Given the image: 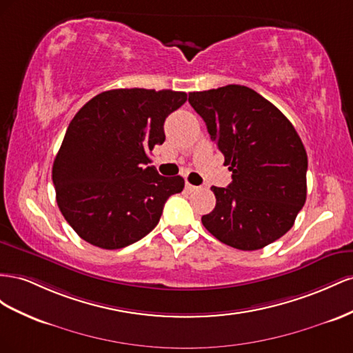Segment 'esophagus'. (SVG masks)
Instances as JSON below:
<instances>
[{
	"instance_id": "1",
	"label": "esophagus",
	"mask_w": 353,
	"mask_h": 353,
	"mask_svg": "<svg viewBox=\"0 0 353 353\" xmlns=\"http://www.w3.org/2000/svg\"><path fill=\"white\" fill-rule=\"evenodd\" d=\"M185 189L188 190V192H195V190L201 189V186H195V185H190V183H188V182H186V185H185Z\"/></svg>"
}]
</instances>
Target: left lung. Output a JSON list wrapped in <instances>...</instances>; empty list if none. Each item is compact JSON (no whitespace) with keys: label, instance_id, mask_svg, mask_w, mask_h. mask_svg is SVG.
I'll list each match as a JSON object with an SVG mask.
<instances>
[{"label":"left lung","instance_id":"obj_1","mask_svg":"<svg viewBox=\"0 0 353 353\" xmlns=\"http://www.w3.org/2000/svg\"><path fill=\"white\" fill-rule=\"evenodd\" d=\"M189 103L232 171L228 188H211L216 207L203 225L238 250L274 243L294 225L306 201L307 155L296 128L245 85L189 93Z\"/></svg>","mask_w":353,"mask_h":353}]
</instances>
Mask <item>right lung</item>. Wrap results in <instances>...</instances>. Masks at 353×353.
Segmentation results:
<instances>
[{
  "mask_svg": "<svg viewBox=\"0 0 353 353\" xmlns=\"http://www.w3.org/2000/svg\"><path fill=\"white\" fill-rule=\"evenodd\" d=\"M188 100L173 90L118 88L78 110L53 164L56 201L88 244L124 248L146 236L183 177L159 176L148 152L165 140L164 121Z\"/></svg>",
  "mask_w": 353,
  "mask_h": 353,
  "instance_id": "1",
  "label": "right lung"
}]
</instances>
